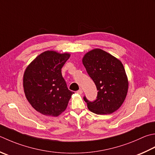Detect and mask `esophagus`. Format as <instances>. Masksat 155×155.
<instances>
[{
  "mask_svg": "<svg viewBox=\"0 0 155 155\" xmlns=\"http://www.w3.org/2000/svg\"><path fill=\"white\" fill-rule=\"evenodd\" d=\"M77 93H78V94H80V95H81V94L83 93V90H82V89H79L78 91H77Z\"/></svg>",
  "mask_w": 155,
  "mask_h": 155,
  "instance_id": "34e87169",
  "label": "esophagus"
}]
</instances>
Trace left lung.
<instances>
[{"instance_id":"obj_1","label":"left lung","mask_w":155,"mask_h":155,"mask_svg":"<svg viewBox=\"0 0 155 155\" xmlns=\"http://www.w3.org/2000/svg\"><path fill=\"white\" fill-rule=\"evenodd\" d=\"M83 64L98 91L95 101H90L84 96L89 110L100 115L112 114L118 110L126 99L128 89L122 62L104 50L95 49L84 55Z\"/></svg>"}]
</instances>
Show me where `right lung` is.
Returning <instances> with one entry per match:
<instances>
[{
	"instance_id": "right-lung-1",
	"label": "right lung",
	"mask_w": 155,
	"mask_h": 155,
	"mask_svg": "<svg viewBox=\"0 0 155 155\" xmlns=\"http://www.w3.org/2000/svg\"><path fill=\"white\" fill-rule=\"evenodd\" d=\"M69 54L46 51L27 66L23 76L27 99L36 111L45 116H58L66 110L71 95L61 69Z\"/></svg>"
}]
</instances>
